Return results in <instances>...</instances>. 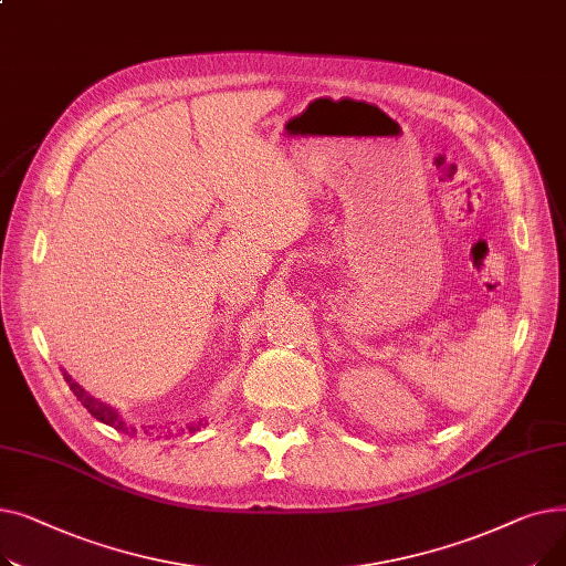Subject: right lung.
<instances>
[{
	"label": "right lung",
	"instance_id": "right-lung-1",
	"mask_svg": "<svg viewBox=\"0 0 566 566\" xmlns=\"http://www.w3.org/2000/svg\"><path fill=\"white\" fill-rule=\"evenodd\" d=\"M64 378L69 380V385H71V390L75 392V397L82 401V406L94 415L96 420H101L103 424H109V427H114L116 431H126L128 433V427H126V422L118 418V412L112 408V406H107V403H103V401H98V399H94V397H88L80 385L69 376V374H64ZM192 429V427H190Z\"/></svg>",
	"mask_w": 566,
	"mask_h": 566
}]
</instances>
